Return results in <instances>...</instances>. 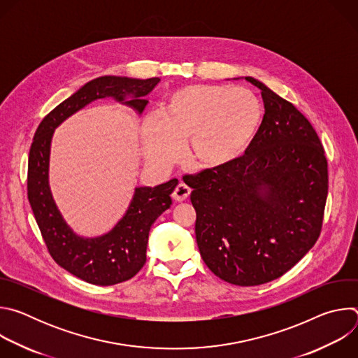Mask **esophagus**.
<instances>
[{
    "label": "esophagus",
    "instance_id": "34e87169",
    "mask_svg": "<svg viewBox=\"0 0 358 358\" xmlns=\"http://www.w3.org/2000/svg\"><path fill=\"white\" fill-rule=\"evenodd\" d=\"M189 194H191V188L187 185V184H184V182H180L176 188H174V191H173V194H171V196H173V199H176V201H184V199H187L188 196H189Z\"/></svg>",
    "mask_w": 358,
    "mask_h": 358
}]
</instances>
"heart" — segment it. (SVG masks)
<instances>
[{
    "label": "heart",
    "instance_id": "heart-1",
    "mask_svg": "<svg viewBox=\"0 0 358 358\" xmlns=\"http://www.w3.org/2000/svg\"><path fill=\"white\" fill-rule=\"evenodd\" d=\"M259 97L225 85H185L173 90L162 113H150L141 126L150 163L171 164L188 140L187 157L201 169H221L241 159L264 124Z\"/></svg>",
    "mask_w": 358,
    "mask_h": 358
}]
</instances>
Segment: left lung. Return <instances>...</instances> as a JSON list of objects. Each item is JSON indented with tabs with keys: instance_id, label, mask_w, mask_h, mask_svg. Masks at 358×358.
Segmentation results:
<instances>
[{
	"instance_id": "1",
	"label": "left lung",
	"mask_w": 358,
	"mask_h": 358,
	"mask_svg": "<svg viewBox=\"0 0 358 358\" xmlns=\"http://www.w3.org/2000/svg\"><path fill=\"white\" fill-rule=\"evenodd\" d=\"M262 129L236 162L184 177L192 188L202 261L236 286L275 280L308 253L322 232L329 191L322 141L292 103L262 82Z\"/></svg>"
}]
</instances>
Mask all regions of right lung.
Wrapping results in <instances>:
<instances>
[{"label": "right lung", "instance_id": "add662e5", "mask_svg": "<svg viewBox=\"0 0 358 358\" xmlns=\"http://www.w3.org/2000/svg\"><path fill=\"white\" fill-rule=\"evenodd\" d=\"M159 82V78L100 76L93 79L49 112L35 131L29 148L27 181L32 213L52 259L87 283L99 286L122 283L144 266L150 228L170 208V195L178 180L173 178L156 187H137L124 217L110 232L97 238L78 236L62 218L49 189L52 134L64 120L96 99L113 97L141 113L148 103L144 96ZM127 96L132 100L127 101Z\"/></svg>", "mask_w": 358, "mask_h": 358}]
</instances>
